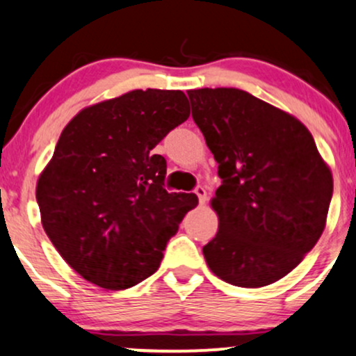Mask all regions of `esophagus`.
I'll use <instances>...</instances> for the list:
<instances>
[{
	"label": "esophagus",
	"mask_w": 356,
	"mask_h": 356,
	"mask_svg": "<svg viewBox=\"0 0 356 356\" xmlns=\"http://www.w3.org/2000/svg\"><path fill=\"white\" fill-rule=\"evenodd\" d=\"M193 192H195V195L199 197V202H200V204H204L205 200H207V190H205L202 185H197Z\"/></svg>",
	"instance_id": "34e87169"
}]
</instances>
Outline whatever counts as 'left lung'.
<instances>
[{"instance_id": "left-lung-1", "label": "left lung", "mask_w": 356, "mask_h": 356, "mask_svg": "<svg viewBox=\"0 0 356 356\" xmlns=\"http://www.w3.org/2000/svg\"><path fill=\"white\" fill-rule=\"evenodd\" d=\"M218 161L219 232L202 248L226 283L260 288L291 273L321 238L332 177L296 118L240 89L188 90Z\"/></svg>"}]
</instances>
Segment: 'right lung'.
I'll return each mask as SVG.
<instances>
[{"instance_id":"1","label":"right lung","mask_w":356,"mask_h":356,"mask_svg":"<svg viewBox=\"0 0 356 356\" xmlns=\"http://www.w3.org/2000/svg\"><path fill=\"white\" fill-rule=\"evenodd\" d=\"M188 116L181 90H131L61 131L35 199L51 243L83 280L124 289L157 270L199 200L164 188L166 159L154 147Z\"/></svg>"}]
</instances>
